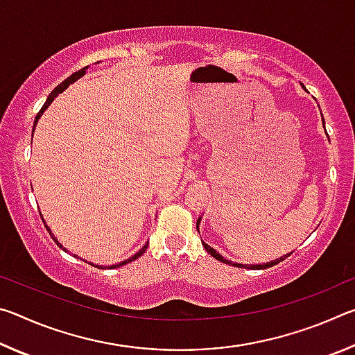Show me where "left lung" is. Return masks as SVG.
I'll return each instance as SVG.
<instances>
[{
  "mask_svg": "<svg viewBox=\"0 0 355 355\" xmlns=\"http://www.w3.org/2000/svg\"><path fill=\"white\" fill-rule=\"evenodd\" d=\"M322 122H324V119H322ZM199 222H200V219L199 220H197V230H199ZM202 244H203V248H205V250L208 252V254L209 255H211V257H214L216 258V260H219V261H222V263H225V264H232V261H228V260H225V258L224 257H222V255H219L218 254V252H216L213 248H209V245L208 244H205V243H203L202 241ZM288 255H290V254H288ZM288 255H285V257H282V258H279V260H274V261H271V263H266V264H257V266L255 268H258V269H266V268H272L274 266V264H277V263H280V261H284L285 260V258L288 257ZM233 266H243V264H239V263H235V264H233Z\"/></svg>",
  "mask_w": 355,
  "mask_h": 355,
  "instance_id": "obj_1",
  "label": "left lung"
}]
</instances>
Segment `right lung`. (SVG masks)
<instances>
[{"instance_id": "obj_1", "label": "right lung", "mask_w": 355, "mask_h": 355, "mask_svg": "<svg viewBox=\"0 0 355 355\" xmlns=\"http://www.w3.org/2000/svg\"><path fill=\"white\" fill-rule=\"evenodd\" d=\"M86 69L87 67H84V69H81V70H78V71H75V73L73 75H70L69 78H67V80H65V81H62L61 84H59V86L55 89V91H53L50 95H48V98H46V101H45V103H44V106H42V110L37 112V116H35V120H34V127H35V125H37V122H39V119H40V116H42V114H44V111L46 110V107L48 106H50V103H51V101L53 100H55L56 97H58V95L59 94H61L62 91H65V89H67L69 86H70V84L71 83H75L76 80H78V78H81L84 73H86ZM33 133H34V131H33ZM40 218H42V216H40ZM42 220H44V219H42ZM44 224H45V220H44ZM45 227H46V230L48 232H50V228H48V225L45 224ZM50 235H51V232H50ZM51 238H53V241H55L58 245H59V248H62V245L61 244H59L58 243V239L55 238V236H53L51 235ZM147 245H148V243L146 244V245H144V248L139 250V252H137V254L136 255H133V257H131V258H128V260H125V261H122V263H117V264H112V266H110V269H112V268H119V266H123V264H127V263H131V261H135V260H137V258H139L142 254H144V252H146V249H147Z\"/></svg>"}]
</instances>
